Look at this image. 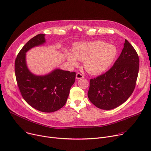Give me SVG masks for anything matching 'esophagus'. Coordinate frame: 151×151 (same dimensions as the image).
<instances>
[{
	"label": "esophagus",
	"instance_id": "1",
	"mask_svg": "<svg viewBox=\"0 0 151 151\" xmlns=\"http://www.w3.org/2000/svg\"><path fill=\"white\" fill-rule=\"evenodd\" d=\"M84 78V76L82 74H80L79 73H77V74H76V78L77 79H80V78Z\"/></svg>",
	"mask_w": 151,
	"mask_h": 151
}]
</instances>
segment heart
Listing matches in <instances>:
<instances>
[{
    "mask_svg": "<svg viewBox=\"0 0 151 151\" xmlns=\"http://www.w3.org/2000/svg\"><path fill=\"white\" fill-rule=\"evenodd\" d=\"M73 54L65 51L68 61L72 66L78 65V61H83L84 68L92 74H100L108 69L117 54L115 46L103 41L77 43Z\"/></svg>",
    "mask_w": 151,
    "mask_h": 151,
    "instance_id": "heart-1",
    "label": "heart"
}]
</instances>
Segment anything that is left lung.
<instances>
[{"mask_svg": "<svg viewBox=\"0 0 151 151\" xmlns=\"http://www.w3.org/2000/svg\"><path fill=\"white\" fill-rule=\"evenodd\" d=\"M139 70L138 55L125 40L121 54L105 74L91 78L88 96L96 107L114 109L124 103L135 89Z\"/></svg>", "mask_w": 151, "mask_h": 151, "instance_id": "obj_1", "label": "left lung"}]
</instances>
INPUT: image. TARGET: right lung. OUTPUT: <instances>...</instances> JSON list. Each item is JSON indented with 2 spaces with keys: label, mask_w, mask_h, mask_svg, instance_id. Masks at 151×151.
Instances as JSON below:
<instances>
[{
  "label": "right lung",
  "mask_w": 151,
  "mask_h": 151,
  "mask_svg": "<svg viewBox=\"0 0 151 151\" xmlns=\"http://www.w3.org/2000/svg\"><path fill=\"white\" fill-rule=\"evenodd\" d=\"M45 36L39 34L34 36L22 48L15 60V74L20 93L29 105L41 112H52L65 105L75 82L76 73L60 69H55L45 76L30 72L26 63V52L45 43Z\"/></svg>",
  "instance_id": "1"
}]
</instances>
